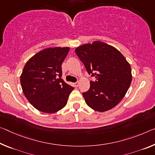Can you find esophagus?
Here are the masks:
<instances>
[{"label":"esophagus","instance_id":"34e87169","mask_svg":"<svg viewBox=\"0 0 155 155\" xmlns=\"http://www.w3.org/2000/svg\"><path fill=\"white\" fill-rule=\"evenodd\" d=\"M74 86H75V87H78V85H79V82H78V81H77L76 83H74Z\"/></svg>","mask_w":155,"mask_h":155}]
</instances>
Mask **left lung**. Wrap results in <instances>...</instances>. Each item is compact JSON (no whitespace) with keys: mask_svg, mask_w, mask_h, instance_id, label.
<instances>
[{"mask_svg":"<svg viewBox=\"0 0 155 155\" xmlns=\"http://www.w3.org/2000/svg\"><path fill=\"white\" fill-rule=\"evenodd\" d=\"M75 53L89 75L95 77L90 81L89 90L83 92L87 105L98 112L116 106L132 81L131 68L126 58L114 47L101 41L78 47Z\"/></svg>","mask_w":155,"mask_h":155,"instance_id":"left-lung-1","label":"left lung"}]
</instances>
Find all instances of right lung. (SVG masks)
I'll return each instance as SVG.
<instances>
[{"label": "right lung", "instance_id": "add662e5", "mask_svg": "<svg viewBox=\"0 0 155 155\" xmlns=\"http://www.w3.org/2000/svg\"><path fill=\"white\" fill-rule=\"evenodd\" d=\"M69 48H50L33 56L23 68L21 84L25 96L36 109L54 113L67 104L74 87L62 78L61 65Z\"/></svg>", "mask_w": 155, "mask_h": 155}]
</instances>
